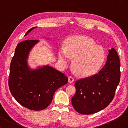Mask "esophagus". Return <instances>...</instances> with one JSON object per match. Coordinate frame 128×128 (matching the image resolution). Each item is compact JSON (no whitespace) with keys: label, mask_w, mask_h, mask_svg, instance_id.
Instances as JSON below:
<instances>
[{"label":"esophagus","mask_w":128,"mask_h":128,"mask_svg":"<svg viewBox=\"0 0 128 128\" xmlns=\"http://www.w3.org/2000/svg\"><path fill=\"white\" fill-rule=\"evenodd\" d=\"M74 78H73L72 76H69L68 78V81L69 83H72L74 82Z\"/></svg>","instance_id":"obj_1"}]
</instances>
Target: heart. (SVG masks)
Here are the masks:
<instances>
[{
	"label": "heart",
	"mask_w": 128,
	"mask_h": 128,
	"mask_svg": "<svg viewBox=\"0 0 128 128\" xmlns=\"http://www.w3.org/2000/svg\"><path fill=\"white\" fill-rule=\"evenodd\" d=\"M59 56L63 63L69 62L71 57L74 58L72 63L74 72L80 76L88 77L100 68L106 53L93 39L85 36H75L66 40V46L59 47Z\"/></svg>",
	"instance_id": "heart-1"
}]
</instances>
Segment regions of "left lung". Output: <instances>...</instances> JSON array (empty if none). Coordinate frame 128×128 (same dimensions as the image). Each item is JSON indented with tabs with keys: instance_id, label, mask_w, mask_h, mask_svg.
Masks as SVG:
<instances>
[{
	"instance_id": "obj_1",
	"label": "left lung",
	"mask_w": 128,
	"mask_h": 128,
	"mask_svg": "<svg viewBox=\"0 0 128 128\" xmlns=\"http://www.w3.org/2000/svg\"><path fill=\"white\" fill-rule=\"evenodd\" d=\"M120 78V60L112 48L104 66L97 74L75 82L76 93L72 99L75 110L88 115L104 109L114 98Z\"/></svg>"
}]
</instances>
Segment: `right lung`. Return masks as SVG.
Here are the masks:
<instances>
[{
  "label": "right lung",
  "instance_id": "obj_1",
  "mask_svg": "<svg viewBox=\"0 0 128 128\" xmlns=\"http://www.w3.org/2000/svg\"><path fill=\"white\" fill-rule=\"evenodd\" d=\"M34 27L26 32L28 34ZM38 42L28 40L19 43L10 66L9 88L14 98L32 110H41L50 104L54 92L68 83L66 76L49 66L31 70L27 60L31 48Z\"/></svg>",
  "mask_w": 128,
  "mask_h": 128
}]
</instances>
